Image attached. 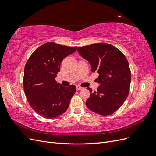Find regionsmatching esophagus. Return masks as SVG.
<instances>
[{
    "instance_id": "esophagus-1",
    "label": "esophagus",
    "mask_w": 156,
    "mask_h": 156,
    "mask_svg": "<svg viewBox=\"0 0 156 156\" xmlns=\"http://www.w3.org/2000/svg\"><path fill=\"white\" fill-rule=\"evenodd\" d=\"M76 89H77V90H82L83 88L81 87L80 86H77L76 87Z\"/></svg>"
}]
</instances>
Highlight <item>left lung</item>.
Returning a JSON list of instances; mask_svg holds the SVG:
<instances>
[{
	"label": "left lung",
	"instance_id": "1",
	"mask_svg": "<svg viewBox=\"0 0 156 156\" xmlns=\"http://www.w3.org/2000/svg\"><path fill=\"white\" fill-rule=\"evenodd\" d=\"M77 51L90 64L92 72L99 73L97 90L87 88L90 92L87 107L102 116L112 115L123 105L129 92L131 73L128 61L119 49L107 43L79 47Z\"/></svg>",
	"mask_w": 156,
	"mask_h": 156
}]
</instances>
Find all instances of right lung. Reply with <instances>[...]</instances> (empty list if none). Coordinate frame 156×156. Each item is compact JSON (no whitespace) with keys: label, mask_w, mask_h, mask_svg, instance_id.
I'll return each instance as SVG.
<instances>
[{"label":"right lung","mask_w":156,"mask_h":156,"mask_svg":"<svg viewBox=\"0 0 156 156\" xmlns=\"http://www.w3.org/2000/svg\"><path fill=\"white\" fill-rule=\"evenodd\" d=\"M77 47L48 42L37 48L25 64L23 88L30 105L45 119H55L66 111L76 92L73 84L63 87L55 81L63 59Z\"/></svg>","instance_id":"obj_1"}]
</instances>
